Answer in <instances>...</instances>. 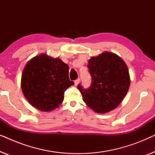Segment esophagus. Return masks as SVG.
Here are the masks:
<instances>
[{"instance_id":"obj_1","label":"esophagus","mask_w":155,"mask_h":155,"mask_svg":"<svg viewBox=\"0 0 155 155\" xmlns=\"http://www.w3.org/2000/svg\"><path fill=\"white\" fill-rule=\"evenodd\" d=\"M80 78H78V79H77L76 80H75V85L77 86L78 84L80 83Z\"/></svg>"}]
</instances>
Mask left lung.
I'll list each match as a JSON object with an SVG mask.
<instances>
[{
    "instance_id": "1",
    "label": "left lung",
    "mask_w": 155,
    "mask_h": 155,
    "mask_svg": "<svg viewBox=\"0 0 155 155\" xmlns=\"http://www.w3.org/2000/svg\"><path fill=\"white\" fill-rule=\"evenodd\" d=\"M87 67L92 77L91 86L84 89L78 85L83 101L99 114L116 109L126 97L130 84L126 63L114 53L105 51L92 57Z\"/></svg>"
}]
</instances>
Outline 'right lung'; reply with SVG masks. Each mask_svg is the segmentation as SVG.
I'll return each instance as SVG.
<instances>
[{
    "label": "right lung",
    "instance_id": "1",
    "mask_svg": "<svg viewBox=\"0 0 155 155\" xmlns=\"http://www.w3.org/2000/svg\"><path fill=\"white\" fill-rule=\"evenodd\" d=\"M69 67L60 58L45 54L31 58L25 65L21 78L23 94L29 103L42 111H51L63 102L64 92L73 85Z\"/></svg>",
    "mask_w": 155,
    "mask_h": 155
}]
</instances>
